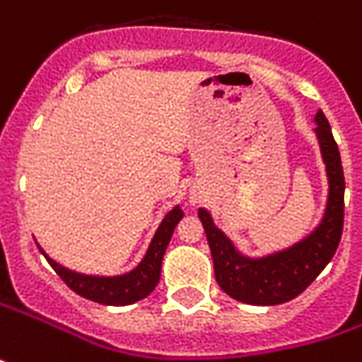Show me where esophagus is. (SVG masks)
Here are the masks:
<instances>
[{
    "label": "esophagus",
    "instance_id": "34e87169",
    "mask_svg": "<svg viewBox=\"0 0 362 362\" xmlns=\"http://www.w3.org/2000/svg\"><path fill=\"white\" fill-rule=\"evenodd\" d=\"M194 200H196V198H194Z\"/></svg>",
    "mask_w": 362,
    "mask_h": 362
}]
</instances>
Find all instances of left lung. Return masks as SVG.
<instances>
[{
	"label": "left lung",
	"instance_id": "1",
	"mask_svg": "<svg viewBox=\"0 0 362 362\" xmlns=\"http://www.w3.org/2000/svg\"><path fill=\"white\" fill-rule=\"evenodd\" d=\"M315 130L327 164L329 202L317 230L305 240L276 255L246 258L214 226L204 208L198 210L214 260L216 282L224 293L240 303L272 306L293 300L322 272L339 248L344 222V174L339 146L332 138L329 119L320 110Z\"/></svg>",
	"mask_w": 362,
	"mask_h": 362
}]
</instances>
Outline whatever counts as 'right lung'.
Returning <instances> with one entry per match:
<instances>
[{"mask_svg":"<svg viewBox=\"0 0 362 362\" xmlns=\"http://www.w3.org/2000/svg\"><path fill=\"white\" fill-rule=\"evenodd\" d=\"M182 216H184V212H182L180 206L170 210L166 218L162 220V224L158 226L152 244L142 258V262L134 270L126 272V274H119V276H88V274H80V272H71L68 268L59 267L49 256H44L52 264V268L59 274V279L66 282L76 294H80L88 300L100 303V305H132V303H138V300L146 298L156 288L158 281H160L162 258H164L170 238H172L174 228L180 222Z\"/></svg>","mask_w":362,"mask_h":362,"instance_id":"add662e5","label":"right lung"}]
</instances>
